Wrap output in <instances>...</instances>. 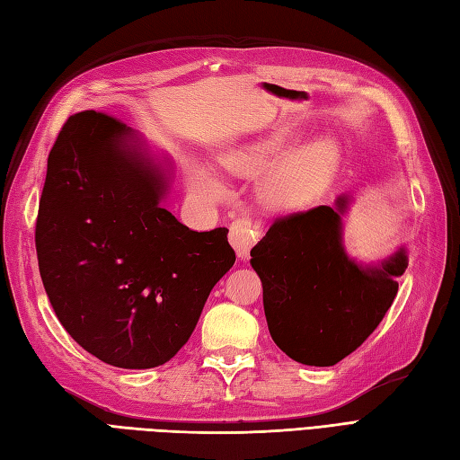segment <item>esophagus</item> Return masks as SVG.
<instances>
[{
	"mask_svg": "<svg viewBox=\"0 0 460 460\" xmlns=\"http://www.w3.org/2000/svg\"><path fill=\"white\" fill-rule=\"evenodd\" d=\"M258 237H261V229H258L256 223L249 219H234L231 223L229 243L237 251L239 258H249L251 249L258 243Z\"/></svg>",
	"mask_w": 460,
	"mask_h": 460,
	"instance_id": "34e87169",
	"label": "esophagus"
}]
</instances>
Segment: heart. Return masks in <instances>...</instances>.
Masks as SVG:
<instances>
[{"label":"heart","instance_id":"b5f03b06","mask_svg":"<svg viewBox=\"0 0 460 460\" xmlns=\"http://www.w3.org/2000/svg\"><path fill=\"white\" fill-rule=\"evenodd\" d=\"M289 132L279 129L249 141L221 155V167L234 176H256L266 171L284 151ZM340 164V147L334 139L321 137L291 151L270 169L258 182V196L270 209L289 211L307 206L332 182ZM188 188L206 202H221L227 188L206 164H188Z\"/></svg>","mask_w":460,"mask_h":460}]
</instances>
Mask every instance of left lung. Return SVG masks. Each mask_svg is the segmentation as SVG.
Listing matches in <instances>:
<instances>
[{
    "label": "left lung",
    "instance_id": "obj_1",
    "mask_svg": "<svg viewBox=\"0 0 460 460\" xmlns=\"http://www.w3.org/2000/svg\"><path fill=\"white\" fill-rule=\"evenodd\" d=\"M349 196L278 217L251 251L261 276L270 336L286 356L331 367L358 349L396 297L408 254L398 249L379 264H359L342 243Z\"/></svg>",
    "mask_w": 460,
    "mask_h": 460
}]
</instances>
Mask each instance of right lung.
Masks as SVG:
<instances>
[{
  "mask_svg": "<svg viewBox=\"0 0 460 460\" xmlns=\"http://www.w3.org/2000/svg\"><path fill=\"white\" fill-rule=\"evenodd\" d=\"M167 188L137 132L102 112L69 116L49 155L34 231L46 296L114 367L167 363L234 264L229 229H188L161 206Z\"/></svg>",
  "mask_w": 460,
  "mask_h": 460,
  "instance_id": "obj_1",
  "label": "right lung"
}]
</instances>
